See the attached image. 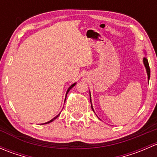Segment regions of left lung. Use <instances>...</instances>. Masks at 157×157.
Here are the masks:
<instances>
[{"label":"left lung","instance_id":"8db88e82","mask_svg":"<svg viewBox=\"0 0 157 157\" xmlns=\"http://www.w3.org/2000/svg\"><path fill=\"white\" fill-rule=\"evenodd\" d=\"M144 64L145 67H146L147 76H148V80H149V79H150V66H149L148 61H147V59L146 58H144ZM90 102H91V98H90ZM91 107H92V109L93 110L92 105H91Z\"/></svg>","mask_w":157,"mask_h":157}]
</instances>
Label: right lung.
<instances>
[{"label":"right lung","mask_w":157,"mask_h":157,"mask_svg":"<svg viewBox=\"0 0 157 157\" xmlns=\"http://www.w3.org/2000/svg\"><path fill=\"white\" fill-rule=\"evenodd\" d=\"M75 84H76V83H74V84H72V85H71V86H70V87L68 88V90H67V93H66V96H67V93H68L69 90H71V88H72V87H74V86H75ZM59 115H60V113H59V114H58V115H57V116H55V118H52V120H51V121H48V122H46V123H44V124H48V123H50V122H52V121H54V120H55V118H58V116H59Z\"/></svg>","instance_id":"obj_1"}]
</instances>
